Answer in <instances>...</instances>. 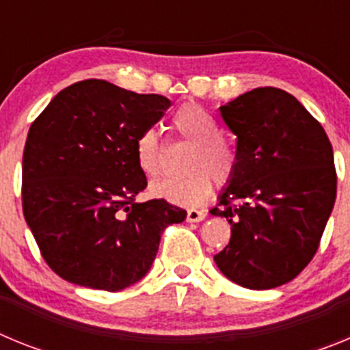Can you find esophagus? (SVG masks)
I'll use <instances>...</instances> for the list:
<instances>
[{
	"label": "esophagus",
	"mask_w": 350,
	"mask_h": 350,
	"mask_svg": "<svg viewBox=\"0 0 350 350\" xmlns=\"http://www.w3.org/2000/svg\"><path fill=\"white\" fill-rule=\"evenodd\" d=\"M206 217V213L203 210H196V208H191L187 210V221L189 222H200Z\"/></svg>",
	"instance_id": "obj_1"
}]
</instances>
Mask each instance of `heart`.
Here are the masks:
<instances>
[{
  "mask_svg": "<svg viewBox=\"0 0 350 350\" xmlns=\"http://www.w3.org/2000/svg\"><path fill=\"white\" fill-rule=\"evenodd\" d=\"M172 129L178 137L191 142L185 156L187 173L177 178H163L150 185V196L172 205H200L212 193V176L217 184H228L237 172V150L219 135L217 119L202 105L184 103L172 113ZM135 163L145 177H157L163 168V154L156 129L147 128L133 145Z\"/></svg>",
  "mask_w": 350,
  "mask_h": 350,
  "instance_id": "b5f03b06",
  "label": "heart"
}]
</instances>
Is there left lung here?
Wrapping results in <instances>:
<instances>
[{"label": "left lung", "mask_w": 350, "mask_h": 350, "mask_svg": "<svg viewBox=\"0 0 350 350\" xmlns=\"http://www.w3.org/2000/svg\"><path fill=\"white\" fill-rule=\"evenodd\" d=\"M221 116L237 135V172L210 210L231 224L230 243L213 261L238 286L273 289L319 249L336 198L332 144L282 89H252Z\"/></svg>", "instance_id": "1"}]
</instances>
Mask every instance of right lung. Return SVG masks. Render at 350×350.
Returning <instances> with one entry per match:
<instances>
[{
	"instance_id": "obj_1",
	"label": "right lung",
	"mask_w": 350,
	"mask_h": 350,
	"mask_svg": "<svg viewBox=\"0 0 350 350\" xmlns=\"http://www.w3.org/2000/svg\"><path fill=\"white\" fill-rule=\"evenodd\" d=\"M170 100L89 79L63 89L31 124L23 210L43 259L71 284L116 293L145 277L161 234L187 212L147 187L133 154Z\"/></svg>"
}]
</instances>
